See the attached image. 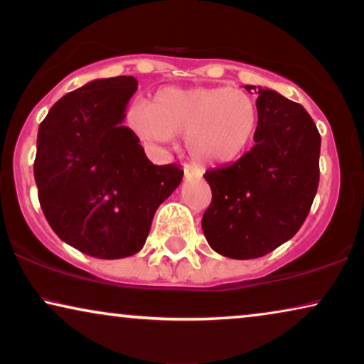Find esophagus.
I'll use <instances>...</instances> for the list:
<instances>
[{"label": "esophagus", "mask_w": 364, "mask_h": 364, "mask_svg": "<svg viewBox=\"0 0 364 364\" xmlns=\"http://www.w3.org/2000/svg\"><path fill=\"white\" fill-rule=\"evenodd\" d=\"M183 176H186V178H200L202 171H200V168H197V167L186 166V167H183Z\"/></svg>", "instance_id": "1"}]
</instances>
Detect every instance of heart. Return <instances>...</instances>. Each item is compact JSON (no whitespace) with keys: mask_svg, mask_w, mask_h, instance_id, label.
Segmentation results:
<instances>
[{"mask_svg":"<svg viewBox=\"0 0 364 364\" xmlns=\"http://www.w3.org/2000/svg\"><path fill=\"white\" fill-rule=\"evenodd\" d=\"M129 124L142 139L167 144L186 136L191 157L203 167L237 161L250 146L258 114L253 99L240 89H164L154 104L134 102Z\"/></svg>","mask_w":364,"mask_h":364,"instance_id":"b5f03b06","label":"heart"}]
</instances>
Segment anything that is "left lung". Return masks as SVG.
Listing matches in <instances>:
<instances>
[{"instance_id":"left-lung-1","label":"left lung","mask_w":364,"mask_h":364,"mask_svg":"<svg viewBox=\"0 0 364 364\" xmlns=\"http://www.w3.org/2000/svg\"><path fill=\"white\" fill-rule=\"evenodd\" d=\"M257 92L255 146L205 172L212 203L202 217L208 245L248 260L290 240L305 222L320 182V132L301 104L267 87Z\"/></svg>"}]
</instances>
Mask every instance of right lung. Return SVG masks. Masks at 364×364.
I'll return each instance as SVG.
<instances>
[{
    "label": "right lung",
    "instance_id": "add662e5",
    "mask_svg": "<svg viewBox=\"0 0 364 364\" xmlns=\"http://www.w3.org/2000/svg\"><path fill=\"white\" fill-rule=\"evenodd\" d=\"M137 79H94L68 92L39 124L34 181L54 233L86 255L114 260L146 243L154 213L182 182L154 166L122 126Z\"/></svg>",
    "mask_w": 364,
    "mask_h": 364
}]
</instances>
